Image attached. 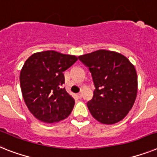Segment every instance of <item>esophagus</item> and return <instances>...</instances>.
<instances>
[{"label": "esophagus", "mask_w": 157, "mask_h": 157, "mask_svg": "<svg viewBox=\"0 0 157 157\" xmlns=\"http://www.w3.org/2000/svg\"><path fill=\"white\" fill-rule=\"evenodd\" d=\"M82 96V93H78V97L79 99H81Z\"/></svg>", "instance_id": "1"}]
</instances>
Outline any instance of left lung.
<instances>
[{
  "mask_svg": "<svg viewBox=\"0 0 157 157\" xmlns=\"http://www.w3.org/2000/svg\"><path fill=\"white\" fill-rule=\"evenodd\" d=\"M78 59L89 68L95 87L93 98L86 103L90 114L102 124L120 122L136 98L134 66L123 54L106 50L81 55Z\"/></svg>",
  "mask_w": 157,
  "mask_h": 157,
  "instance_id": "left-lung-1",
  "label": "left lung"
}]
</instances>
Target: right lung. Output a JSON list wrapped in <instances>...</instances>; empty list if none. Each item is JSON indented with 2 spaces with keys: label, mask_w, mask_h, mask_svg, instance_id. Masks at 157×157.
<instances>
[{
  "label": "right lung",
  "mask_w": 157,
  "mask_h": 157,
  "mask_svg": "<svg viewBox=\"0 0 157 157\" xmlns=\"http://www.w3.org/2000/svg\"><path fill=\"white\" fill-rule=\"evenodd\" d=\"M78 60L75 55L46 50L32 54L20 74L23 99L28 109L45 123L59 122L69 116L75 99L65 88L64 72Z\"/></svg>",
  "instance_id": "1"
}]
</instances>
